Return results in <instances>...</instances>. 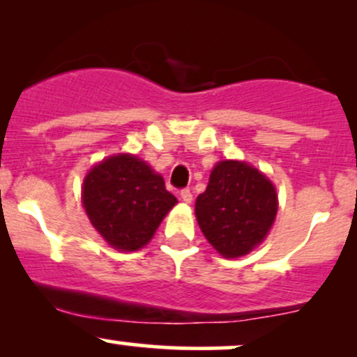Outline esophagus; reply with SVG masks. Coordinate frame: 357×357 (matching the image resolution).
I'll return each instance as SVG.
<instances>
[{
	"mask_svg": "<svg viewBox=\"0 0 357 357\" xmlns=\"http://www.w3.org/2000/svg\"><path fill=\"white\" fill-rule=\"evenodd\" d=\"M179 196H181V199L184 203H191L192 202V195H191L190 190H181Z\"/></svg>",
	"mask_w": 357,
	"mask_h": 357,
	"instance_id": "1",
	"label": "esophagus"
}]
</instances>
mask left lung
<instances>
[{
  "instance_id": "obj_1",
  "label": "left lung",
  "mask_w": 357,
  "mask_h": 357,
  "mask_svg": "<svg viewBox=\"0 0 357 357\" xmlns=\"http://www.w3.org/2000/svg\"><path fill=\"white\" fill-rule=\"evenodd\" d=\"M278 210L273 184L257 167L220 161L195 213L203 235L225 258H238L265 240Z\"/></svg>"
}]
</instances>
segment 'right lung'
Returning <instances> with one entry per match:
<instances>
[{"mask_svg": "<svg viewBox=\"0 0 357 357\" xmlns=\"http://www.w3.org/2000/svg\"><path fill=\"white\" fill-rule=\"evenodd\" d=\"M82 203L92 227L110 247L136 252L149 243L178 199L147 162L132 154H117L89 171Z\"/></svg>", "mask_w": 357, "mask_h": 357, "instance_id": "right-lung-1", "label": "right lung"}]
</instances>
